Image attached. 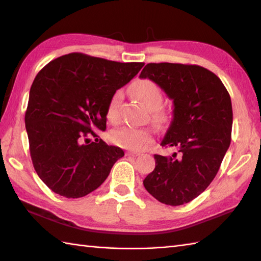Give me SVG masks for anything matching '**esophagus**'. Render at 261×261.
Returning <instances> with one entry per match:
<instances>
[{
    "instance_id": "1",
    "label": "esophagus",
    "mask_w": 261,
    "mask_h": 261,
    "mask_svg": "<svg viewBox=\"0 0 261 261\" xmlns=\"http://www.w3.org/2000/svg\"><path fill=\"white\" fill-rule=\"evenodd\" d=\"M126 156H134V157H137V156H139L140 154V152H138V151H126Z\"/></svg>"
}]
</instances>
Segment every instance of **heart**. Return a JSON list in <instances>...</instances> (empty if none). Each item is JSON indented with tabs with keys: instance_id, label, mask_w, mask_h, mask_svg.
<instances>
[{
	"instance_id": "b5f03b06",
	"label": "heart",
	"mask_w": 261,
	"mask_h": 261,
	"mask_svg": "<svg viewBox=\"0 0 261 261\" xmlns=\"http://www.w3.org/2000/svg\"><path fill=\"white\" fill-rule=\"evenodd\" d=\"M131 92L139 101L149 110H152V119L157 123L165 120L162 111L156 109L163 101V94L160 88L149 80H138L131 85ZM122 99V93L115 92L111 97L108 107V118L115 120L118 116L119 104ZM111 139L122 148L131 150H141L152 141V131L147 127L122 126L111 134Z\"/></svg>"
}]
</instances>
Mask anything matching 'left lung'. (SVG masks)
Segmentation results:
<instances>
[{
	"label": "left lung",
	"instance_id": "1",
	"mask_svg": "<svg viewBox=\"0 0 261 261\" xmlns=\"http://www.w3.org/2000/svg\"><path fill=\"white\" fill-rule=\"evenodd\" d=\"M139 77L154 82L173 99V120L160 145L177 149L169 157L154 154L156 167L143 185L164 204L191 202L214 179L230 147L229 93L218 76L197 65L151 63Z\"/></svg>",
	"mask_w": 261,
	"mask_h": 261
}]
</instances>
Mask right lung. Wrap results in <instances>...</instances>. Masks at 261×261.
I'll return each mask as SVG.
<instances>
[{"label": "right lung", "instance_id": "obj_1", "mask_svg": "<svg viewBox=\"0 0 261 261\" xmlns=\"http://www.w3.org/2000/svg\"><path fill=\"white\" fill-rule=\"evenodd\" d=\"M143 65L73 53L39 71L24 121L33 167L53 192L67 198L85 196L124 156L121 148L89 137H97L94 130L105 131L111 97Z\"/></svg>", "mask_w": 261, "mask_h": 261}]
</instances>
